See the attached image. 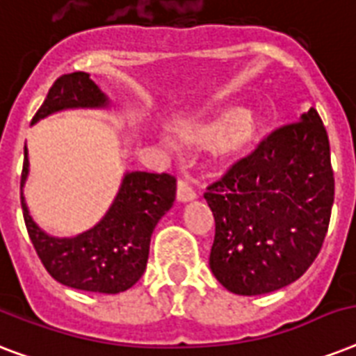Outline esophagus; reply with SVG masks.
I'll use <instances>...</instances> for the list:
<instances>
[{
  "label": "esophagus",
  "mask_w": 356,
  "mask_h": 356,
  "mask_svg": "<svg viewBox=\"0 0 356 356\" xmlns=\"http://www.w3.org/2000/svg\"><path fill=\"white\" fill-rule=\"evenodd\" d=\"M195 197V190L186 179H179L177 181V200L179 201H190Z\"/></svg>",
  "instance_id": "obj_1"
}]
</instances>
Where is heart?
Returning <instances> with one entry per match:
<instances>
[{
	"label": "heart",
	"instance_id": "heart-1",
	"mask_svg": "<svg viewBox=\"0 0 356 356\" xmlns=\"http://www.w3.org/2000/svg\"><path fill=\"white\" fill-rule=\"evenodd\" d=\"M264 131V120L257 113L229 108L209 122L188 125L181 131L186 144H216L222 155H240L259 142Z\"/></svg>",
	"mask_w": 356,
	"mask_h": 356
}]
</instances>
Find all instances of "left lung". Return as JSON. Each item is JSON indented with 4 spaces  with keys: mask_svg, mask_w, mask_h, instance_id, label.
I'll return each mask as SVG.
<instances>
[{
    "mask_svg": "<svg viewBox=\"0 0 356 356\" xmlns=\"http://www.w3.org/2000/svg\"><path fill=\"white\" fill-rule=\"evenodd\" d=\"M216 222L211 270L229 292L260 296L298 281L325 240L334 173L316 108L268 134L207 186Z\"/></svg>",
    "mask_w": 356,
    "mask_h": 356,
    "instance_id": "obj_1",
    "label": "left lung"
}]
</instances>
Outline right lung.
Listing matches in <instances>:
<instances>
[{
	"mask_svg": "<svg viewBox=\"0 0 356 356\" xmlns=\"http://www.w3.org/2000/svg\"><path fill=\"white\" fill-rule=\"evenodd\" d=\"M103 94L85 72L60 75L47 92L33 123L72 107H105ZM29 173L24 151L22 183ZM177 181L170 173L133 172L123 177L113 207L96 227L75 238H53L29 216L22 194L24 220L31 242L47 273L70 288L85 292H125L138 281L147 264L153 229L175 201Z\"/></svg>",
	"mask_w": 356,
	"mask_h": 356,
	"instance_id": "right-lung-1",
	"label": "right lung"
}]
</instances>
